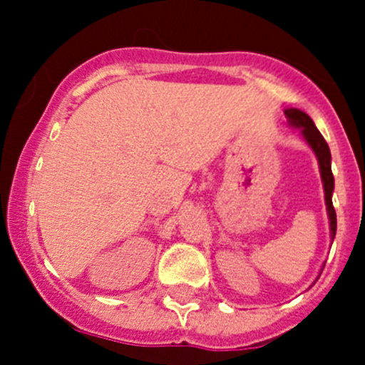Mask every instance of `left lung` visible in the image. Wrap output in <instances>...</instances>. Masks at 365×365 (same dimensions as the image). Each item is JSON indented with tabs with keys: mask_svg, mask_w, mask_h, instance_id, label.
<instances>
[{
	"mask_svg": "<svg viewBox=\"0 0 365 365\" xmlns=\"http://www.w3.org/2000/svg\"><path fill=\"white\" fill-rule=\"evenodd\" d=\"M286 118H288L289 125L295 128H300L302 135L307 141V145L311 146L312 152H314L316 159H318L319 164V173H322V182H323V189H325V203H327V213H329V220H330V238H336V230H337V219H336V210H334L332 205V192H334V175H332V168H330V148L327 145V141L323 139V135L319 134V130L316 128L314 121L311 120L309 114H305L300 109H286L284 111ZM325 267V264H323Z\"/></svg>",
	"mask_w": 365,
	"mask_h": 365,
	"instance_id": "1",
	"label": "left lung"
}]
</instances>
